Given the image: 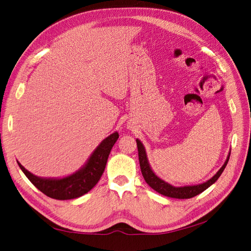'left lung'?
<instances>
[{"instance_id": "left-lung-1", "label": "left lung", "mask_w": 251, "mask_h": 251, "mask_svg": "<svg viewBox=\"0 0 251 251\" xmlns=\"http://www.w3.org/2000/svg\"><path fill=\"white\" fill-rule=\"evenodd\" d=\"M136 141H137V148H138V155H139L141 173H142L143 178H145V180H146V182L150 185L153 190H155L157 193L162 194L164 196L173 197V199H180V200L191 199V197L199 195L200 193H201V192H204L206 189L209 188L211 184H214L216 181L219 179V177L223 173V170H225L226 164L228 162V158H230V155H231V152H230L226 157V161L225 162V164H223V166L219 170H218L214 177L210 178L209 180H207L206 182L195 184V185L174 186L170 183L166 182V181H164L163 179L157 177L155 173L152 170L150 164H149L146 149H145V147H143L142 142L139 139H137Z\"/></svg>"}]
</instances>
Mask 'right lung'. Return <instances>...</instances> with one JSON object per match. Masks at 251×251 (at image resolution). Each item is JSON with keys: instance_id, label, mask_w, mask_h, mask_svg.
I'll return each mask as SVG.
<instances>
[{"instance_id": "obj_1", "label": "right lung", "mask_w": 251, "mask_h": 251, "mask_svg": "<svg viewBox=\"0 0 251 251\" xmlns=\"http://www.w3.org/2000/svg\"><path fill=\"white\" fill-rule=\"evenodd\" d=\"M119 139V132L106 137L89 156L83 167L63 178H41L31 174L18 161V165L31 183L50 199L66 201L86 194L98 183L102 176L109 154Z\"/></svg>"}]
</instances>
